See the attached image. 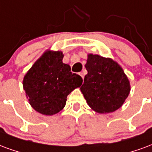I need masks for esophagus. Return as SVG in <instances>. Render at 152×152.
Instances as JSON below:
<instances>
[{
  "mask_svg": "<svg viewBox=\"0 0 152 152\" xmlns=\"http://www.w3.org/2000/svg\"><path fill=\"white\" fill-rule=\"evenodd\" d=\"M79 75H80L81 77H83H83H84V75H85V73H84V71L80 72V73H79Z\"/></svg>",
  "mask_w": 152,
  "mask_h": 152,
  "instance_id": "1",
  "label": "esophagus"
}]
</instances>
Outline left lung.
I'll return each mask as SVG.
<instances>
[{
	"label": "left lung",
	"instance_id": "left-lung-1",
	"mask_svg": "<svg viewBox=\"0 0 152 152\" xmlns=\"http://www.w3.org/2000/svg\"><path fill=\"white\" fill-rule=\"evenodd\" d=\"M85 67L87 75L80 90L91 109L107 113L121 108L130 91L129 81L121 65L111 58L91 53Z\"/></svg>",
	"mask_w": 152,
	"mask_h": 152
}]
</instances>
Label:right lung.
Here are the masks:
<instances>
[{
  "label": "right lung",
  "instance_id": "add662e5",
  "mask_svg": "<svg viewBox=\"0 0 152 152\" xmlns=\"http://www.w3.org/2000/svg\"><path fill=\"white\" fill-rule=\"evenodd\" d=\"M62 52L47 50L27 71L23 89L35 111L52 116L62 110L67 96L83 83L81 76L73 74L62 62Z\"/></svg>",
  "mask_w": 152,
  "mask_h": 152
}]
</instances>
